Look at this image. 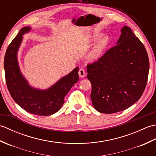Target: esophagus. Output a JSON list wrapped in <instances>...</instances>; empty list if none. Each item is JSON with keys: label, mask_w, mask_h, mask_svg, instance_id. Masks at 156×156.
Listing matches in <instances>:
<instances>
[{"label": "esophagus", "mask_w": 156, "mask_h": 156, "mask_svg": "<svg viewBox=\"0 0 156 156\" xmlns=\"http://www.w3.org/2000/svg\"><path fill=\"white\" fill-rule=\"evenodd\" d=\"M78 74H79V76H80V78H84V77H85V76H86L85 71L83 69H80L78 72Z\"/></svg>", "instance_id": "34e87169"}]
</instances>
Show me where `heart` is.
<instances>
[{"label":"heart","instance_id":"1","mask_svg":"<svg viewBox=\"0 0 156 156\" xmlns=\"http://www.w3.org/2000/svg\"><path fill=\"white\" fill-rule=\"evenodd\" d=\"M101 35H95L91 39L92 42L96 41L97 39L100 37ZM108 37L107 36H104L102 38H101L96 43L94 47L92 48L90 52L88 53L87 55V58L90 62H94L97 61L100 58L101 56L103 54V53L106 48H107L108 44Z\"/></svg>","mask_w":156,"mask_h":156}]
</instances>
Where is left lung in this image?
I'll return each instance as SVG.
<instances>
[{
	"mask_svg": "<svg viewBox=\"0 0 156 156\" xmlns=\"http://www.w3.org/2000/svg\"><path fill=\"white\" fill-rule=\"evenodd\" d=\"M117 45L87 66L92 84L90 98L101 113L124 111L135 104L146 87L150 63L144 45L124 26Z\"/></svg>",
	"mask_w": 156,
	"mask_h": 156,
	"instance_id": "8db88e82",
	"label": "left lung"
}]
</instances>
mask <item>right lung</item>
<instances>
[{
    "mask_svg": "<svg viewBox=\"0 0 156 156\" xmlns=\"http://www.w3.org/2000/svg\"><path fill=\"white\" fill-rule=\"evenodd\" d=\"M31 31V27H23L6 49L4 59L5 78L13 100L29 113L49 116L57 112L64 103V97L78 81V67L74 68L46 89L29 84L19 67L18 51L23 35Z\"/></svg>",
    "mask_w": 156,
    "mask_h": 156,
    "instance_id": "add662e5",
    "label": "right lung"
}]
</instances>
